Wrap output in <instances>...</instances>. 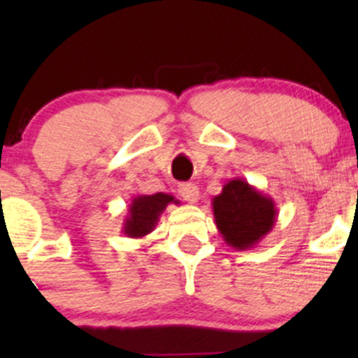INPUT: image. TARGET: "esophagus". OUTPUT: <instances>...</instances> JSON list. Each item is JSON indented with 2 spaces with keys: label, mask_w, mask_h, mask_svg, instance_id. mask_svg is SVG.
<instances>
[{
  "label": "esophagus",
  "mask_w": 358,
  "mask_h": 358,
  "mask_svg": "<svg viewBox=\"0 0 358 358\" xmlns=\"http://www.w3.org/2000/svg\"><path fill=\"white\" fill-rule=\"evenodd\" d=\"M180 195H182L183 200H187L188 203H196L200 199L199 187L195 183H182L178 188Z\"/></svg>",
  "instance_id": "esophagus-1"
}]
</instances>
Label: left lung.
Instances as JSON below:
<instances>
[{
  "mask_svg": "<svg viewBox=\"0 0 358 358\" xmlns=\"http://www.w3.org/2000/svg\"><path fill=\"white\" fill-rule=\"evenodd\" d=\"M212 210L222 239L237 250L256 248L278 220L274 200L242 178L224 185L212 199Z\"/></svg>",
  "mask_w": 358,
  "mask_h": 358,
  "instance_id": "obj_1",
  "label": "left lung"
}]
</instances>
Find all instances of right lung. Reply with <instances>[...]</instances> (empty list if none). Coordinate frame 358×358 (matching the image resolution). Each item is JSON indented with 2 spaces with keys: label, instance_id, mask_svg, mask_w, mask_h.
Instances as JSON below:
<instances>
[{
  "label": "right lung",
  "instance_id": "right-lung-1",
  "mask_svg": "<svg viewBox=\"0 0 358 358\" xmlns=\"http://www.w3.org/2000/svg\"><path fill=\"white\" fill-rule=\"evenodd\" d=\"M170 203L180 205L178 200L170 193H155V195H138L131 200L127 215L122 224V234L131 239H141L155 231L159 217Z\"/></svg>",
  "mask_w": 358,
  "mask_h": 358
}]
</instances>
